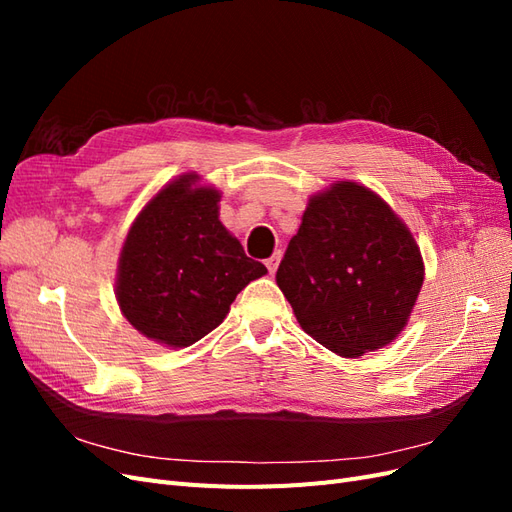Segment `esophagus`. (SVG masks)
Returning <instances> with one entry per match:
<instances>
[{"instance_id": "1", "label": "esophagus", "mask_w": 512, "mask_h": 512, "mask_svg": "<svg viewBox=\"0 0 512 512\" xmlns=\"http://www.w3.org/2000/svg\"><path fill=\"white\" fill-rule=\"evenodd\" d=\"M280 260H282V252H275L271 258L265 260V265H267L269 273H275V271H277V265H280Z\"/></svg>"}]
</instances>
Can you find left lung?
<instances>
[{
	"instance_id": "obj_1",
	"label": "left lung",
	"mask_w": 512,
	"mask_h": 512,
	"mask_svg": "<svg viewBox=\"0 0 512 512\" xmlns=\"http://www.w3.org/2000/svg\"><path fill=\"white\" fill-rule=\"evenodd\" d=\"M275 277L301 329L352 359L406 327L423 286V258L378 194L339 181L309 200Z\"/></svg>"
}]
</instances>
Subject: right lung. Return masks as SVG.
<instances>
[{
	"mask_svg": "<svg viewBox=\"0 0 512 512\" xmlns=\"http://www.w3.org/2000/svg\"><path fill=\"white\" fill-rule=\"evenodd\" d=\"M183 175L138 213L117 275L121 314L173 348L192 346L226 318L237 294L267 273L218 218L220 192Z\"/></svg>",
	"mask_w": 512,
	"mask_h": 512,
	"instance_id": "1",
	"label": "right lung"
}]
</instances>
